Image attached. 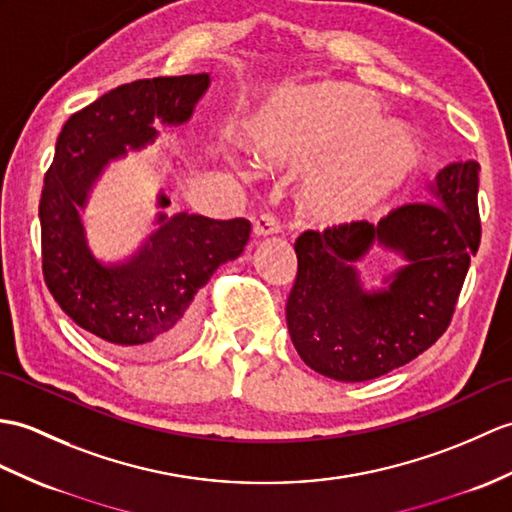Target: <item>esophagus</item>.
Returning a JSON list of instances; mask_svg holds the SVG:
<instances>
[{
	"instance_id": "obj_1",
	"label": "esophagus",
	"mask_w": 512,
	"mask_h": 512,
	"mask_svg": "<svg viewBox=\"0 0 512 512\" xmlns=\"http://www.w3.org/2000/svg\"><path fill=\"white\" fill-rule=\"evenodd\" d=\"M281 227L279 222L270 216V213H264V216H259L255 222H253V233L257 237H266V235H275L279 233Z\"/></svg>"
}]
</instances>
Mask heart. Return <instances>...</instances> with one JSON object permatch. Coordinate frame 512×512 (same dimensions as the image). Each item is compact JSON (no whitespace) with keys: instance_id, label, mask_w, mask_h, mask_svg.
<instances>
[{"instance_id":"obj_1","label":"heart","mask_w":512,"mask_h":512,"mask_svg":"<svg viewBox=\"0 0 512 512\" xmlns=\"http://www.w3.org/2000/svg\"><path fill=\"white\" fill-rule=\"evenodd\" d=\"M340 100L342 95L325 85L272 91L246 117L248 144L275 161L310 159L349 128ZM417 159L414 139L388 128L364 137L358 146L327 152L307 174L305 194L316 211L340 218L392 192L406 181Z\"/></svg>"}]
</instances>
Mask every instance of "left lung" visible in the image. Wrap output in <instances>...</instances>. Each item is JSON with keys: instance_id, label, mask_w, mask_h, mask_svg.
I'll use <instances>...</instances> for the list:
<instances>
[{"instance_id": "left-lung-1", "label": "left lung", "mask_w": 512, "mask_h": 512, "mask_svg": "<svg viewBox=\"0 0 512 512\" xmlns=\"http://www.w3.org/2000/svg\"><path fill=\"white\" fill-rule=\"evenodd\" d=\"M478 161L436 174L423 202L377 224L305 231L294 244L299 272L285 305L301 360L338 382H366L417 358L445 334L471 257L480 246ZM373 245L404 266L366 291L357 268Z\"/></svg>"}]
</instances>
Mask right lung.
Listing matches in <instances>:
<instances>
[{"label":"right lung","mask_w":512,"mask_h":512,"mask_svg":"<svg viewBox=\"0 0 512 512\" xmlns=\"http://www.w3.org/2000/svg\"><path fill=\"white\" fill-rule=\"evenodd\" d=\"M209 74L135 80L104 93L65 122L41 192L43 277L54 301L91 336L154 358L192 338L196 294L222 264L240 257L251 235L244 218L157 213V229L122 261L98 259L80 211L106 165L159 137L157 124L192 120ZM170 198L157 196L165 209Z\"/></svg>","instance_id":"right-lung-1"}]
</instances>
